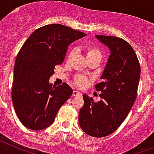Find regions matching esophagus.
<instances>
[{
  "label": "esophagus",
  "instance_id": "1",
  "mask_svg": "<svg viewBox=\"0 0 154 154\" xmlns=\"http://www.w3.org/2000/svg\"><path fill=\"white\" fill-rule=\"evenodd\" d=\"M72 95H73V96H81L82 93H81V92H79V91L75 90L74 92H73Z\"/></svg>",
  "mask_w": 154,
  "mask_h": 154
}]
</instances>
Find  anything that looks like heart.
Segmentation results:
<instances>
[{
    "mask_svg": "<svg viewBox=\"0 0 154 154\" xmlns=\"http://www.w3.org/2000/svg\"><path fill=\"white\" fill-rule=\"evenodd\" d=\"M86 57L87 58H89V57L95 56V55H99L101 56V53L99 50L96 48V47H93V46H89V47L86 48ZM75 54V50L74 48L71 50L69 52V55H68V61H71L72 59V58L74 57ZM75 82L78 84L79 85H85L87 83V79L85 78V76L82 75H77L75 78Z\"/></svg>",
    "mask_w": 154,
    "mask_h": 154,
    "instance_id": "obj_1",
    "label": "heart"
}]
</instances>
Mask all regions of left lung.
I'll use <instances>...</instances> for the list:
<instances>
[{
	"label": "left lung",
	"instance_id": "8db88e82",
	"mask_svg": "<svg viewBox=\"0 0 154 154\" xmlns=\"http://www.w3.org/2000/svg\"><path fill=\"white\" fill-rule=\"evenodd\" d=\"M96 38L110 51L102 82L95 85L101 91V100L95 102L84 94L79 123L88 135L103 137L117 130L130 112L137 98L140 65L133 48L125 40L105 35Z\"/></svg>",
	"mask_w": 154,
	"mask_h": 154
}]
</instances>
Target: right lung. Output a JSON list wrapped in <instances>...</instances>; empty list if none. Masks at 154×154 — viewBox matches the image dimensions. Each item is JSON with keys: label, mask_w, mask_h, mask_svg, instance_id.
<instances>
[{"label": "right lung", "mask_w": 154, "mask_h": 154, "mask_svg": "<svg viewBox=\"0 0 154 154\" xmlns=\"http://www.w3.org/2000/svg\"><path fill=\"white\" fill-rule=\"evenodd\" d=\"M85 34L59 24L38 28L19 51L14 69L12 103L25 127H48L62 105L72 94L66 82L55 87L49 82L55 65L65 59L68 47Z\"/></svg>", "instance_id": "right-lung-1"}]
</instances>
